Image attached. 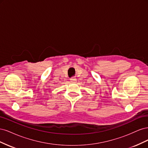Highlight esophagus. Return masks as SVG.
I'll return each mask as SVG.
<instances>
[{
    "label": "esophagus",
    "mask_w": 148,
    "mask_h": 148,
    "mask_svg": "<svg viewBox=\"0 0 148 148\" xmlns=\"http://www.w3.org/2000/svg\"><path fill=\"white\" fill-rule=\"evenodd\" d=\"M70 80H71V83H75L76 82H77V78H76L75 77H72L71 78H70Z\"/></svg>",
    "instance_id": "obj_1"
}]
</instances>
